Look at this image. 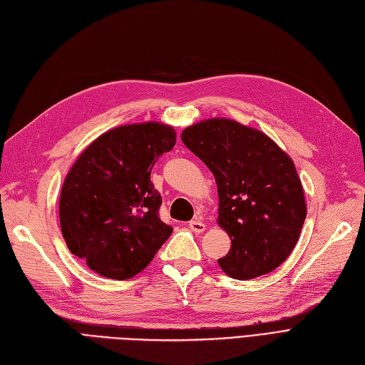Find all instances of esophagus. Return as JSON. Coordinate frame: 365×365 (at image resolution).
I'll return each instance as SVG.
<instances>
[{
	"label": "esophagus",
	"instance_id": "obj_1",
	"mask_svg": "<svg viewBox=\"0 0 365 365\" xmlns=\"http://www.w3.org/2000/svg\"><path fill=\"white\" fill-rule=\"evenodd\" d=\"M189 227H190V230L195 232V233H202V232L205 230V224H204L200 218H195V220H192V221L189 222Z\"/></svg>",
	"mask_w": 365,
	"mask_h": 365
}]
</instances>
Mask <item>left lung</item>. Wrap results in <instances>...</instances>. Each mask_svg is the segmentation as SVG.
Instances as JSON below:
<instances>
[{"instance_id": "obj_1", "label": "left lung", "mask_w": 365, "mask_h": 365, "mask_svg": "<svg viewBox=\"0 0 365 365\" xmlns=\"http://www.w3.org/2000/svg\"><path fill=\"white\" fill-rule=\"evenodd\" d=\"M181 140L209 167L218 185V224L232 247L220 267L235 279H253L285 261L307 215L290 156L267 135L225 118L182 130Z\"/></svg>"}]
</instances>
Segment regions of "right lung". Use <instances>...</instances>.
<instances>
[{
	"label": "right lung",
	"instance_id": "right-lung-1",
	"mask_svg": "<svg viewBox=\"0 0 365 365\" xmlns=\"http://www.w3.org/2000/svg\"><path fill=\"white\" fill-rule=\"evenodd\" d=\"M175 143L170 125H121L96 138L67 173L61 232L68 250L101 277H135L172 235L160 218L163 201L150 172Z\"/></svg>",
	"mask_w": 365,
	"mask_h": 365
}]
</instances>
